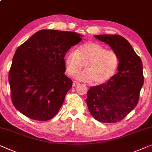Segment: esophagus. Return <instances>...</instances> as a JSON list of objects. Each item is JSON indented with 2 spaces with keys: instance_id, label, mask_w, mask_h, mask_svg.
I'll list each match as a JSON object with an SVG mask.
<instances>
[{
  "instance_id": "obj_1",
  "label": "esophagus",
  "mask_w": 152,
  "mask_h": 152,
  "mask_svg": "<svg viewBox=\"0 0 152 152\" xmlns=\"http://www.w3.org/2000/svg\"><path fill=\"white\" fill-rule=\"evenodd\" d=\"M78 84H80V82H78V81H72V86H77Z\"/></svg>"
}]
</instances>
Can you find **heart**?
Returning <instances> with one entry per match:
<instances>
[{"label": "heart", "mask_w": 152, "mask_h": 152, "mask_svg": "<svg viewBox=\"0 0 152 152\" xmlns=\"http://www.w3.org/2000/svg\"><path fill=\"white\" fill-rule=\"evenodd\" d=\"M118 63L115 51L92 42L80 45L77 51L70 50L64 58L66 71L69 75H76L85 65L86 71L79 74L77 78L87 82L92 81L94 84L108 81L115 73Z\"/></svg>", "instance_id": "1"}]
</instances>
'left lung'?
I'll use <instances>...</instances> for the list:
<instances>
[{
	"label": "left lung",
	"mask_w": 152,
	"mask_h": 152,
	"mask_svg": "<svg viewBox=\"0 0 152 152\" xmlns=\"http://www.w3.org/2000/svg\"><path fill=\"white\" fill-rule=\"evenodd\" d=\"M110 45L119 59L118 72L106 83L88 91L89 112L98 121L114 124L126 116L138 104L143 85L142 64L129 42L119 35H95Z\"/></svg>",
	"instance_id": "left-lung-1"
}]
</instances>
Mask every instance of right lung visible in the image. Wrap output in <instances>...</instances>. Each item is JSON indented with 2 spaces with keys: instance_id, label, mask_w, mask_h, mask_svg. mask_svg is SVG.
Returning a JSON list of instances; mask_svg holds the SVG:
<instances>
[{
  "instance_id": "right-lung-1",
  "label": "right lung",
  "mask_w": 152,
  "mask_h": 152,
  "mask_svg": "<svg viewBox=\"0 0 152 152\" xmlns=\"http://www.w3.org/2000/svg\"><path fill=\"white\" fill-rule=\"evenodd\" d=\"M82 36L43 29L18 47L9 71L11 98L18 110L41 121L58 114L72 86L64 75V57Z\"/></svg>"
}]
</instances>
